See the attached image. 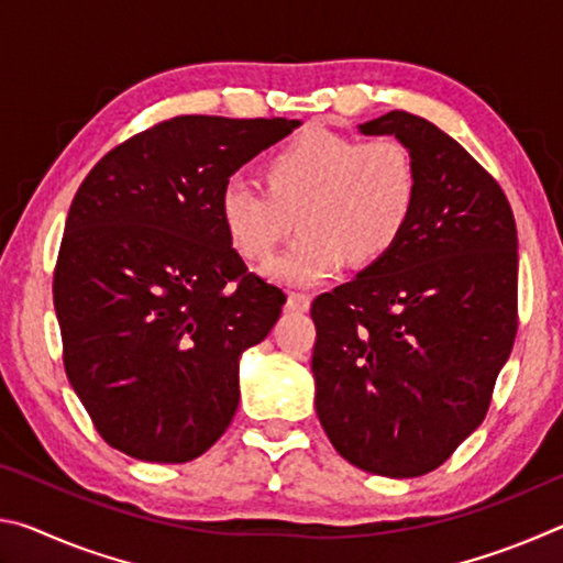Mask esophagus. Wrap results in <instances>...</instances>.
Segmentation results:
<instances>
[{
    "label": "esophagus",
    "mask_w": 563,
    "mask_h": 563,
    "mask_svg": "<svg viewBox=\"0 0 563 563\" xmlns=\"http://www.w3.org/2000/svg\"><path fill=\"white\" fill-rule=\"evenodd\" d=\"M310 308V295L305 292H290L288 295V302H285V310H292V312H302Z\"/></svg>",
    "instance_id": "34e87169"
}]
</instances>
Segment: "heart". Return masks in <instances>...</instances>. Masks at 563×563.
Returning <instances> with one entry per match:
<instances>
[{
	"instance_id": "heart-1",
	"label": "heart",
	"mask_w": 563,
	"mask_h": 563,
	"mask_svg": "<svg viewBox=\"0 0 563 563\" xmlns=\"http://www.w3.org/2000/svg\"><path fill=\"white\" fill-rule=\"evenodd\" d=\"M419 201V168L402 141H360L332 131H305L265 164V186L235 176L221 190V218L231 243L261 261L292 231L300 238L265 265L273 280L316 285L345 261L365 268L383 261L405 235Z\"/></svg>"
}]
</instances>
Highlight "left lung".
Masks as SVG:
<instances>
[{
	"label": "left lung",
	"mask_w": 563,
	"mask_h": 563,
	"mask_svg": "<svg viewBox=\"0 0 563 563\" xmlns=\"http://www.w3.org/2000/svg\"><path fill=\"white\" fill-rule=\"evenodd\" d=\"M360 131L412 151L419 201L383 261L312 300L316 409L350 464L409 479L489 412L519 328L517 223L497 178L432 121L397 109Z\"/></svg>",
	"instance_id": "1"
}]
</instances>
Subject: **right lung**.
Wrapping results in <instances>:
<instances>
[{
	"mask_svg": "<svg viewBox=\"0 0 563 563\" xmlns=\"http://www.w3.org/2000/svg\"><path fill=\"white\" fill-rule=\"evenodd\" d=\"M300 126L184 113L113 146L76 190L54 268L66 377L101 440L184 464L238 409V357L265 340L285 292L231 243L221 190Z\"/></svg>",
	"mask_w": 563,
	"mask_h": 563,
	"instance_id": "obj_1",
	"label": "right lung"
}]
</instances>
